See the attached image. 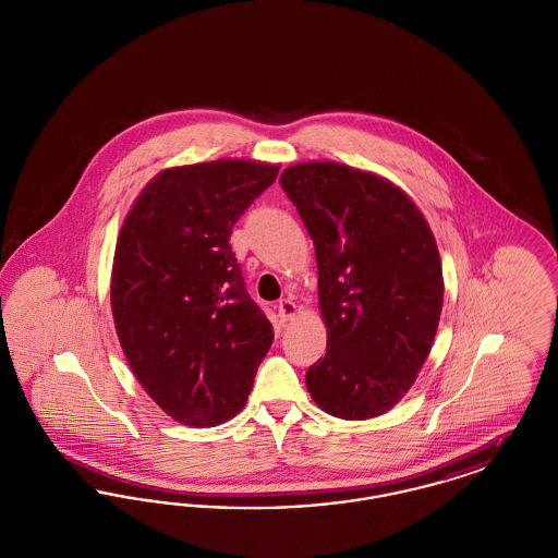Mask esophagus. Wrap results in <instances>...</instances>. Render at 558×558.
<instances>
[{
    "mask_svg": "<svg viewBox=\"0 0 558 558\" xmlns=\"http://www.w3.org/2000/svg\"><path fill=\"white\" fill-rule=\"evenodd\" d=\"M276 312H278V318L282 322H289L294 318V312H296V305L292 303L291 299H280L278 305H276Z\"/></svg>",
    "mask_w": 558,
    "mask_h": 558,
    "instance_id": "obj_1",
    "label": "esophagus"
}]
</instances>
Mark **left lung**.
<instances>
[{
  "label": "left lung",
  "instance_id": "1",
  "mask_svg": "<svg viewBox=\"0 0 558 558\" xmlns=\"http://www.w3.org/2000/svg\"><path fill=\"white\" fill-rule=\"evenodd\" d=\"M280 186L314 240L328 328L307 389L332 416H380L414 385L437 332L444 274L433 232L405 192L341 162L294 165Z\"/></svg>",
  "mask_w": 558,
  "mask_h": 558
}]
</instances>
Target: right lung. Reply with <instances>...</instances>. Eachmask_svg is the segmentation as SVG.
Returning a JSON list of instances; mask_svg holds the SVG:
<instances>
[{
    "label": "right lung",
    "instance_id": "right-lung-1",
    "mask_svg": "<svg viewBox=\"0 0 558 558\" xmlns=\"http://www.w3.org/2000/svg\"><path fill=\"white\" fill-rule=\"evenodd\" d=\"M278 165L213 160L159 173L121 228L110 303L146 393L178 423L239 414L274 328L251 299L230 236Z\"/></svg>",
    "mask_w": 558,
    "mask_h": 558
}]
</instances>
